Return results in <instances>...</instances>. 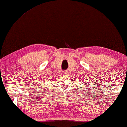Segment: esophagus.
Listing matches in <instances>:
<instances>
[{
  "label": "esophagus",
  "mask_w": 127,
  "mask_h": 127,
  "mask_svg": "<svg viewBox=\"0 0 127 127\" xmlns=\"http://www.w3.org/2000/svg\"><path fill=\"white\" fill-rule=\"evenodd\" d=\"M67 74H68V72H67V71H64L63 72V75H64V76H67Z\"/></svg>",
  "instance_id": "1"
}]
</instances>
